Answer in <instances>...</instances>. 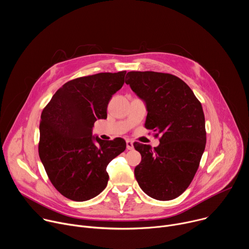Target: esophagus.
I'll return each instance as SVG.
<instances>
[{
    "label": "esophagus",
    "mask_w": 249,
    "mask_h": 249,
    "mask_svg": "<svg viewBox=\"0 0 249 249\" xmlns=\"http://www.w3.org/2000/svg\"><path fill=\"white\" fill-rule=\"evenodd\" d=\"M126 147H127V150H133L134 149V144H133V142L131 140L126 141Z\"/></svg>",
    "instance_id": "esophagus-1"
}]
</instances>
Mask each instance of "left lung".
I'll return each instance as SVG.
<instances>
[{
	"instance_id": "obj_1",
	"label": "left lung",
	"mask_w": 249,
	"mask_h": 249,
	"mask_svg": "<svg viewBox=\"0 0 249 249\" xmlns=\"http://www.w3.org/2000/svg\"><path fill=\"white\" fill-rule=\"evenodd\" d=\"M125 83L146 103L145 127L161 135L160 145L134 143L142 160L134 173L150 197L168 201L191 183L206 146L202 105L179 78L157 72H129Z\"/></svg>"
}]
</instances>
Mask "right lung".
I'll return each instance as SVG.
<instances>
[{"mask_svg": "<svg viewBox=\"0 0 249 249\" xmlns=\"http://www.w3.org/2000/svg\"><path fill=\"white\" fill-rule=\"evenodd\" d=\"M126 71L99 73L66 83L43 109L38 152L54 187L66 198L83 202L101 193L108 163L126 149L121 138L103 141L92 135L97 119L125 81Z\"/></svg>", "mask_w": 249, "mask_h": 249, "instance_id": "obj_1", "label": "right lung"}]
</instances>
